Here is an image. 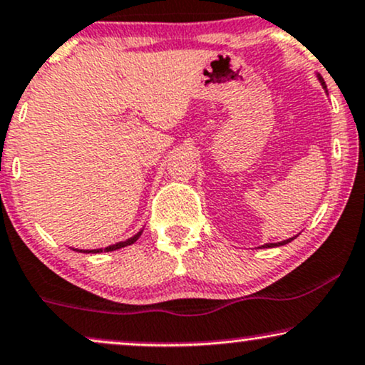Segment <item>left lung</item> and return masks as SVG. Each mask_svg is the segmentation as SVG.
Masks as SVG:
<instances>
[{
	"label": "left lung",
	"instance_id": "obj_1",
	"mask_svg": "<svg viewBox=\"0 0 365 365\" xmlns=\"http://www.w3.org/2000/svg\"><path fill=\"white\" fill-rule=\"evenodd\" d=\"M318 81L322 83V86H323V90L327 91L328 93V90H327V85H324V81H323V78L319 76L318 74ZM294 238H297V236H292V238H287V240H284V241H279V243H265V245H262L260 248H275V247H282V245H287V243H291V241L294 240Z\"/></svg>",
	"mask_w": 365,
	"mask_h": 365
}]
</instances>
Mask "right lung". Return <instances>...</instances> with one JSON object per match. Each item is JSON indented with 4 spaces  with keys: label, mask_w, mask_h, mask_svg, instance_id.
Returning <instances> with one entry per match:
<instances>
[{
    "label": "right lung",
    "mask_w": 365,
    "mask_h": 365,
    "mask_svg": "<svg viewBox=\"0 0 365 365\" xmlns=\"http://www.w3.org/2000/svg\"><path fill=\"white\" fill-rule=\"evenodd\" d=\"M143 231H144V227H143V230H140L139 232H135L134 236H130L129 240H125V241H118V243H115V245H110V247H105V248H96V250H78V248H73V250H74V252H81V253H102V252H115V250L125 248V247H129V245L135 243V241L139 240V236L143 235Z\"/></svg>",
    "instance_id": "right-lung-1"
}]
</instances>
